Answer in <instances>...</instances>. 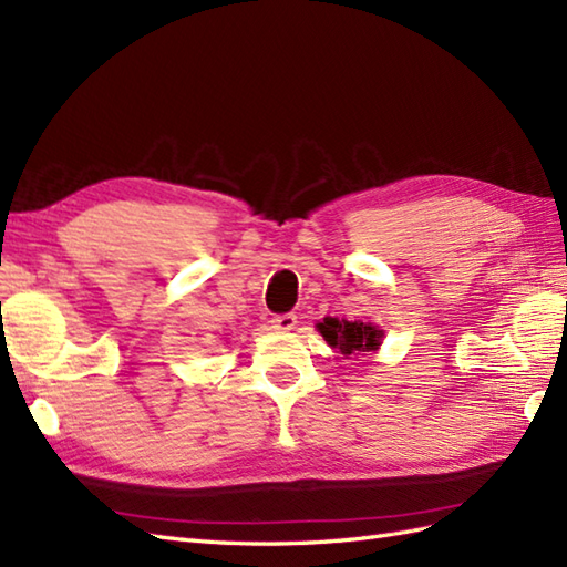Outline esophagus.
<instances>
[{
    "label": "esophagus",
    "mask_w": 567,
    "mask_h": 567,
    "mask_svg": "<svg viewBox=\"0 0 567 567\" xmlns=\"http://www.w3.org/2000/svg\"><path fill=\"white\" fill-rule=\"evenodd\" d=\"M272 328L280 330V332H289L297 326V316L295 313H280V316H272Z\"/></svg>",
    "instance_id": "obj_1"
}]
</instances>
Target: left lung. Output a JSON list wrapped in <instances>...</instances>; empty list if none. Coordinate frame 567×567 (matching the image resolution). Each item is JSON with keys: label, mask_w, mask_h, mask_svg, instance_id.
Listing matches in <instances>:
<instances>
[{"label": "left lung", "mask_w": 567, "mask_h": 567, "mask_svg": "<svg viewBox=\"0 0 567 567\" xmlns=\"http://www.w3.org/2000/svg\"><path fill=\"white\" fill-rule=\"evenodd\" d=\"M318 330L326 338L330 347H336L347 359L364 354V352H375L381 347L383 340V330H379L371 323H361V321H338V318H323V323H318Z\"/></svg>", "instance_id": "obj_1"}]
</instances>
